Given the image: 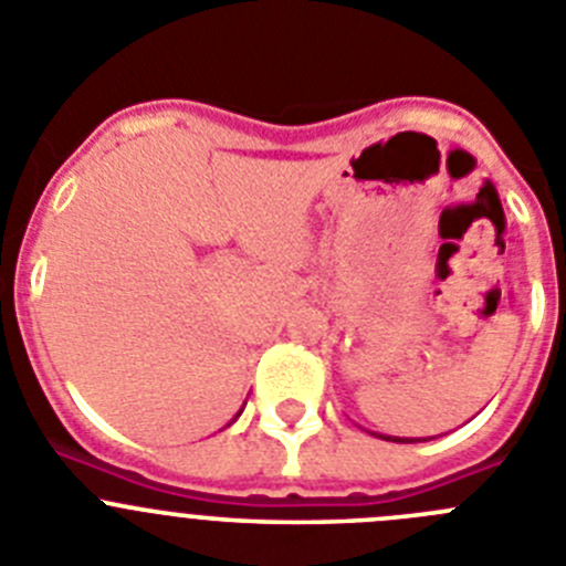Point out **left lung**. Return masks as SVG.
<instances>
[{
  "label": "left lung",
  "instance_id": "obj_1",
  "mask_svg": "<svg viewBox=\"0 0 566 566\" xmlns=\"http://www.w3.org/2000/svg\"><path fill=\"white\" fill-rule=\"evenodd\" d=\"M379 439H391V437H379ZM391 442H413V439H399V437H394Z\"/></svg>",
  "mask_w": 566,
  "mask_h": 566
}]
</instances>
